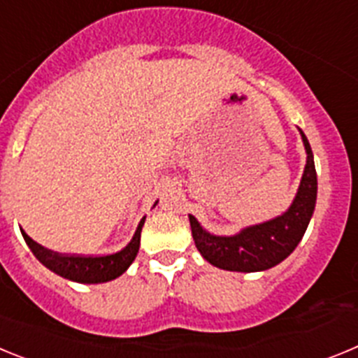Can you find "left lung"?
<instances>
[{"label":"left lung","mask_w":358,"mask_h":358,"mask_svg":"<svg viewBox=\"0 0 358 358\" xmlns=\"http://www.w3.org/2000/svg\"><path fill=\"white\" fill-rule=\"evenodd\" d=\"M299 132L306 150V164L301 185L285 213L264 224L245 227L231 236L211 235L202 229L194 215H189L192 235L204 260L224 271L258 273L281 264L301 242L315 208L317 173L308 140L303 131Z\"/></svg>","instance_id":"8db88e82"}]
</instances>
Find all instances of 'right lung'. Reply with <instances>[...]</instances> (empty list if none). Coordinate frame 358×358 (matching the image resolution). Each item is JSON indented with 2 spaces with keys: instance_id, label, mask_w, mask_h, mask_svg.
Here are the masks:
<instances>
[{
  "instance_id": "add662e5",
  "label": "right lung",
  "mask_w": 358,
  "mask_h": 358,
  "mask_svg": "<svg viewBox=\"0 0 358 358\" xmlns=\"http://www.w3.org/2000/svg\"><path fill=\"white\" fill-rule=\"evenodd\" d=\"M143 224L145 217L138 224V229H136L131 242L122 251L106 256L61 255V252L50 251V249L34 242L24 231H21V233H23L24 242L28 243V248L34 252V256L52 273L59 274L66 280L77 281V283H106V281L116 280L118 276H122L129 268V265L134 262L136 255L140 251V236Z\"/></svg>"
}]
</instances>
